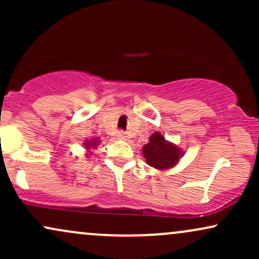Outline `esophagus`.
<instances>
[{"instance_id": "obj_1", "label": "esophagus", "mask_w": 259, "mask_h": 259, "mask_svg": "<svg viewBox=\"0 0 259 259\" xmlns=\"http://www.w3.org/2000/svg\"><path fill=\"white\" fill-rule=\"evenodd\" d=\"M118 138H119L120 140H125L127 138L126 133L125 132H119V133H118Z\"/></svg>"}]
</instances>
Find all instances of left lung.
I'll use <instances>...</instances> for the list:
<instances>
[{
    "label": "left lung",
    "instance_id": "8db88e82",
    "mask_svg": "<svg viewBox=\"0 0 259 259\" xmlns=\"http://www.w3.org/2000/svg\"><path fill=\"white\" fill-rule=\"evenodd\" d=\"M142 154L146 163L157 169H168L174 167L183 156V151L177 145L165 141L164 136L156 132L150 141L142 148Z\"/></svg>",
    "mask_w": 259,
    "mask_h": 259
}]
</instances>
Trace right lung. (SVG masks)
<instances>
[{"label":"right lung","mask_w":259,"mask_h":259,"mask_svg":"<svg viewBox=\"0 0 259 259\" xmlns=\"http://www.w3.org/2000/svg\"><path fill=\"white\" fill-rule=\"evenodd\" d=\"M85 148H95L96 145H99V141H97V139H92V140H88V141H85Z\"/></svg>","instance_id":"1"}]
</instances>
